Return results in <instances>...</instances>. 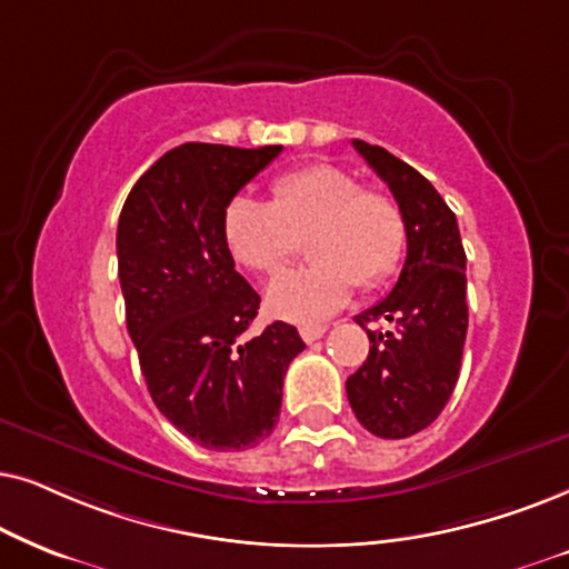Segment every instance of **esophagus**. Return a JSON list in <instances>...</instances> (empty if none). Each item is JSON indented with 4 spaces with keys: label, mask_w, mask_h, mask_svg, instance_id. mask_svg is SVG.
Returning <instances> with one entry per match:
<instances>
[{
    "label": "esophagus",
    "mask_w": 569,
    "mask_h": 569,
    "mask_svg": "<svg viewBox=\"0 0 569 569\" xmlns=\"http://www.w3.org/2000/svg\"><path fill=\"white\" fill-rule=\"evenodd\" d=\"M328 328L325 325H305V328H299V336L305 338V343H315V340H320Z\"/></svg>",
    "instance_id": "esophagus-1"
}]
</instances>
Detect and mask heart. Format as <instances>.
Masks as SVG:
<instances>
[{
  "mask_svg": "<svg viewBox=\"0 0 569 569\" xmlns=\"http://www.w3.org/2000/svg\"><path fill=\"white\" fill-rule=\"evenodd\" d=\"M223 231L244 268L272 276L309 239L312 264L278 276L264 291L270 315L320 322L351 299L353 283L369 291L398 270L408 244L400 202L385 189H367L351 171L312 163L280 173L272 202L233 197Z\"/></svg>",
  "mask_w": 569,
  "mask_h": 569,
  "instance_id": "b5f03b06",
  "label": "heart"
}]
</instances>
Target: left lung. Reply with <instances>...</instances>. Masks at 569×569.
I'll use <instances>...</instances> for the list:
<instances>
[{
    "label": "left lung",
    "mask_w": 569,
    "mask_h": 569,
    "mask_svg": "<svg viewBox=\"0 0 569 569\" xmlns=\"http://www.w3.org/2000/svg\"><path fill=\"white\" fill-rule=\"evenodd\" d=\"M353 148L403 208L408 252L388 297L353 317L372 346L346 392L363 429L403 439L427 429L456 390L468 330L466 252L456 213L413 166L363 140ZM380 319L390 331L366 328Z\"/></svg>",
    "instance_id": "8db88e82"
}]
</instances>
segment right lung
<instances>
[{
    "label": "right lung",
    "mask_w": 569,
    "mask_h": 569,
    "mask_svg": "<svg viewBox=\"0 0 569 569\" xmlns=\"http://www.w3.org/2000/svg\"><path fill=\"white\" fill-rule=\"evenodd\" d=\"M280 146L184 142L127 194L117 226L127 330L166 419L208 450H247L276 429L305 340L289 322L247 330L260 297L233 270L223 216Z\"/></svg>",
    "instance_id": "obj_1"
}]
</instances>
